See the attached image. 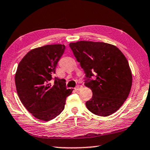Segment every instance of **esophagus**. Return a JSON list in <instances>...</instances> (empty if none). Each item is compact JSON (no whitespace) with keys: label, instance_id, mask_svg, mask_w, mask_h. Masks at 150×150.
Segmentation results:
<instances>
[{"label":"esophagus","instance_id":"1","mask_svg":"<svg viewBox=\"0 0 150 150\" xmlns=\"http://www.w3.org/2000/svg\"><path fill=\"white\" fill-rule=\"evenodd\" d=\"M81 88H82V86H81V85H77V87L75 88V91H80Z\"/></svg>","mask_w":150,"mask_h":150}]
</instances>
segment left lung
Instances as JSON below:
<instances>
[{
  "label": "left lung",
  "instance_id": "1",
  "mask_svg": "<svg viewBox=\"0 0 150 150\" xmlns=\"http://www.w3.org/2000/svg\"><path fill=\"white\" fill-rule=\"evenodd\" d=\"M69 46L86 74L85 85L93 92L86 102L88 110L100 116L112 115L131 90L132 75L128 60L117 47L107 43L79 41ZM94 74L96 79L91 80Z\"/></svg>",
  "mask_w": 150,
  "mask_h": 150
}]
</instances>
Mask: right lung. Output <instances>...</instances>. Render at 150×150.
<instances>
[{
  "instance_id": "add662e5",
  "label": "right lung",
  "mask_w": 150,
  "mask_h": 150,
  "mask_svg": "<svg viewBox=\"0 0 150 150\" xmlns=\"http://www.w3.org/2000/svg\"><path fill=\"white\" fill-rule=\"evenodd\" d=\"M65 49V45H46L33 49L20 61L15 74L16 91L22 105L38 119L50 121L65 108L67 89L65 79L52 76Z\"/></svg>"
}]
</instances>
